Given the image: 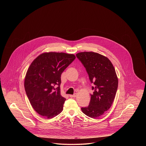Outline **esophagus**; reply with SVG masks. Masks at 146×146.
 Segmentation results:
<instances>
[{
    "label": "esophagus",
    "mask_w": 146,
    "mask_h": 146,
    "mask_svg": "<svg viewBox=\"0 0 146 146\" xmlns=\"http://www.w3.org/2000/svg\"><path fill=\"white\" fill-rule=\"evenodd\" d=\"M70 96L71 97H76L77 96V94H76V93H75V94H73V95H70Z\"/></svg>",
    "instance_id": "1"
}]
</instances>
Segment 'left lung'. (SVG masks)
<instances>
[{"instance_id":"8db88e82","label":"left lung","mask_w":146,"mask_h":146,"mask_svg":"<svg viewBox=\"0 0 146 146\" xmlns=\"http://www.w3.org/2000/svg\"><path fill=\"white\" fill-rule=\"evenodd\" d=\"M83 64L89 75L94 92L90 94L88 107L82 111L88 116L97 119L109 110L114 101L118 86L115 68L106 56L93 52H83L76 54Z\"/></svg>"}]
</instances>
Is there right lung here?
<instances>
[{
  "instance_id": "obj_1",
  "label": "right lung",
  "mask_w": 146,
  "mask_h": 146,
  "mask_svg": "<svg viewBox=\"0 0 146 146\" xmlns=\"http://www.w3.org/2000/svg\"><path fill=\"white\" fill-rule=\"evenodd\" d=\"M76 57L63 52H44L30 65L24 81L25 89L34 110L52 119L63 110L66 98L61 94V76Z\"/></svg>"
}]
</instances>
